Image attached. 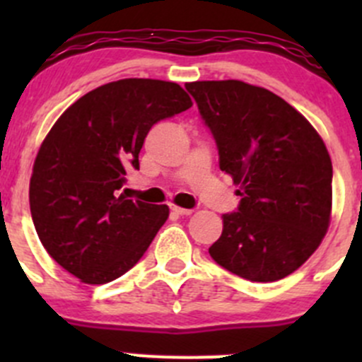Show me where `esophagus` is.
Wrapping results in <instances>:
<instances>
[{
  "instance_id": "obj_1",
  "label": "esophagus",
  "mask_w": 362,
  "mask_h": 362,
  "mask_svg": "<svg viewBox=\"0 0 362 362\" xmlns=\"http://www.w3.org/2000/svg\"><path fill=\"white\" fill-rule=\"evenodd\" d=\"M171 211H175L177 215H191L192 214L191 208H182V206H177V204H171Z\"/></svg>"
}]
</instances>
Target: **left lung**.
<instances>
[{"instance_id": "obj_1", "label": "left lung", "mask_w": 362, "mask_h": 362, "mask_svg": "<svg viewBox=\"0 0 362 362\" xmlns=\"http://www.w3.org/2000/svg\"><path fill=\"white\" fill-rule=\"evenodd\" d=\"M240 185L238 210L222 215L208 249L228 272L275 282L296 272L329 228L333 164L322 138L287 101L242 80L185 83Z\"/></svg>"}]
</instances>
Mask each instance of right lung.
I'll return each mask as SVG.
<instances>
[{
  "label": "right lung",
  "mask_w": 362,
  "mask_h": 362,
  "mask_svg": "<svg viewBox=\"0 0 362 362\" xmlns=\"http://www.w3.org/2000/svg\"><path fill=\"white\" fill-rule=\"evenodd\" d=\"M192 107L175 82L124 78L76 100L43 140L29 182V206L50 257L86 284L133 268L160 226L166 204L120 194L126 173L159 120Z\"/></svg>",
  "instance_id": "1"
}]
</instances>
